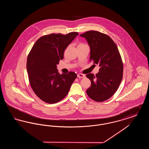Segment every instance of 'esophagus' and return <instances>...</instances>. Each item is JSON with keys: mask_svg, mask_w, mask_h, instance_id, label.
Listing matches in <instances>:
<instances>
[{"mask_svg": "<svg viewBox=\"0 0 149 149\" xmlns=\"http://www.w3.org/2000/svg\"><path fill=\"white\" fill-rule=\"evenodd\" d=\"M78 77L79 78H85V75L84 74H81V73H79L78 74Z\"/></svg>", "mask_w": 149, "mask_h": 149, "instance_id": "1", "label": "esophagus"}]
</instances>
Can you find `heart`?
<instances>
[{"label":"heart","mask_w":149,"mask_h":149,"mask_svg":"<svg viewBox=\"0 0 149 149\" xmlns=\"http://www.w3.org/2000/svg\"><path fill=\"white\" fill-rule=\"evenodd\" d=\"M80 44H83V43H80V44H79V45H80Z\"/></svg>","instance_id":"obj_1"}]
</instances>
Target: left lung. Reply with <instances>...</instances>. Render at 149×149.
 <instances>
[{
	"instance_id": "obj_1",
	"label": "left lung",
	"mask_w": 149,
	"mask_h": 149,
	"mask_svg": "<svg viewBox=\"0 0 149 149\" xmlns=\"http://www.w3.org/2000/svg\"><path fill=\"white\" fill-rule=\"evenodd\" d=\"M80 36L85 37L90 46L91 61L100 67L95 75H86L91 81L86 93L94 101H105L117 91L122 79L123 66L120 52L112 39L104 33L89 31Z\"/></svg>"
}]
</instances>
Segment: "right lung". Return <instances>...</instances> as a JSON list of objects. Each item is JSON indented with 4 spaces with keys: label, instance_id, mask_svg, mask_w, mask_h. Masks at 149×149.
Here are the masks:
<instances>
[{
    "label": "right lung",
    "instance_id": "add662e5",
    "mask_svg": "<svg viewBox=\"0 0 149 149\" xmlns=\"http://www.w3.org/2000/svg\"><path fill=\"white\" fill-rule=\"evenodd\" d=\"M79 35L51 33L38 38L30 51L27 60L29 84L36 95L46 103L53 104L66 96L77 77L70 71L60 74L56 65L64 58L65 50Z\"/></svg>",
    "mask_w": 149,
    "mask_h": 149
}]
</instances>
